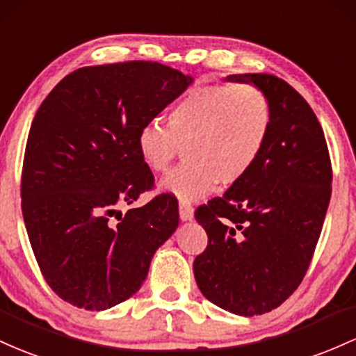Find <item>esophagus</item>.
I'll list each match as a JSON object with an SVG mask.
<instances>
[{
	"label": "esophagus",
	"mask_w": 356,
	"mask_h": 356,
	"mask_svg": "<svg viewBox=\"0 0 356 356\" xmlns=\"http://www.w3.org/2000/svg\"><path fill=\"white\" fill-rule=\"evenodd\" d=\"M178 210H179V218L183 222H190L193 220V207L186 202H179L178 203Z\"/></svg>",
	"instance_id": "esophagus-1"
}]
</instances>
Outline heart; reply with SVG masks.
Returning a JSON list of instances; mask_svg holds the SVG:
<instances>
[{
	"mask_svg": "<svg viewBox=\"0 0 356 356\" xmlns=\"http://www.w3.org/2000/svg\"><path fill=\"white\" fill-rule=\"evenodd\" d=\"M270 104L261 89L242 86L195 87L175 104L166 127H141L136 146L153 173H165L186 149V161L161 181V190L195 202L217 188L234 185L252 170L270 131Z\"/></svg>",
	"mask_w": 356,
	"mask_h": 356,
	"instance_id": "heart-1",
	"label": "heart"
}]
</instances>
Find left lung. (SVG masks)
Wrapping results in <instances>:
<instances>
[{
    "mask_svg": "<svg viewBox=\"0 0 356 356\" xmlns=\"http://www.w3.org/2000/svg\"><path fill=\"white\" fill-rule=\"evenodd\" d=\"M270 104V131L252 170L198 207L209 245L193 262L210 302L238 316L281 306L301 284L331 197V163L318 118L302 95L269 74L229 75Z\"/></svg>",
    "mask_w": 356,
    "mask_h": 356,
    "instance_id": "left-lung-1",
    "label": "left lung"
}]
</instances>
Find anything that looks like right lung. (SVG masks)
Wrapping results in <instances>:
<instances>
[{"instance_id": "right-lung-1", "label": "right lung", "mask_w": 356, "mask_h": 356, "mask_svg": "<svg viewBox=\"0 0 356 356\" xmlns=\"http://www.w3.org/2000/svg\"><path fill=\"white\" fill-rule=\"evenodd\" d=\"M191 82L158 62L82 67L40 106L26 141L22 210L40 270L63 301L102 311L129 299L177 230L171 195L124 217L118 207L153 188L136 138Z\"/></svg>"}]
</instances>
